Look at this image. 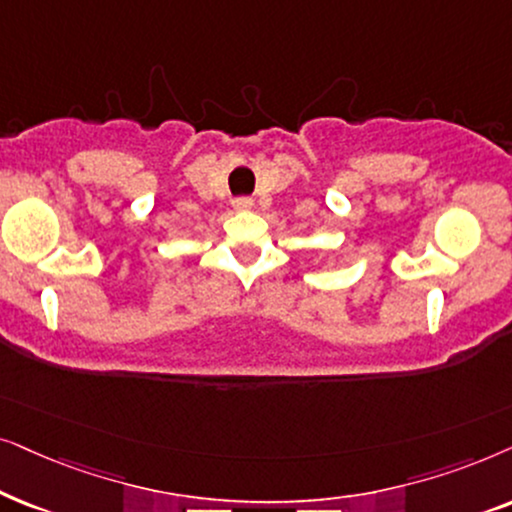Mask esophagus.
Here are the masks:
<instances>
[{"label": "esophagus", "mask_w": 512, "mask_h": 512, "mask_svg": "<svg viewBox=\"0 0 512 512\" xmlns=\"http://www.w3.org/2000/svg\"><path fill=\"white\" fill-rule=\"evenodd\" d=\"M231 206H234V210H250L252 199H250V196H238V199L231 201Z\"/></svg>", "instance_id": "obj_1"}]
</instances>
